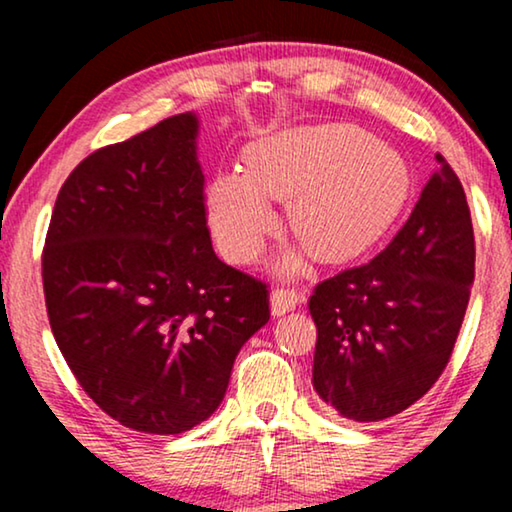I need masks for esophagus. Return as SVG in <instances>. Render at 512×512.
I'll list each match as a JSON object with an SVG mask.
<instances>
[{
    "label": "esophagus",
    "mask_w": 512,
    "mask_h": 512,
    "mask_svg": "<svg viewBox=\"0 0 512 512\" xmlns=\"http://www.w3.org/2000/svg\"><path fill=\"white\" fill-rule=\"evenodd\" d=\"M300 300H303V293L300 291H296V289H275L272 291V296H270V305H272V314H275V317H282V314H286V312H291L293 307H296Z\"/></svg>",
    "instance_id": "esophagus-1"
}]
</instances>
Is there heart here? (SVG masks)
I'll return each instance as SVG.
<instances>
[{
  "mask_svg": "<svg viewBox=\"0 0 512 512\" xmlns=\"http://www.w3.org/2000/svg\"><path fill=\"white\" fill-rule=\"evenodd\" d=\"M410 195V170L394 146L347 123L265 137L247 151V174H216L207 219L219 249L254 263L279 230L270 201L289 206L291 233L319 261L342 263L387 233Z\"/></svg>",
  "mask_w": 512,
  "mask_h": 512,
  "instance_id": "obj_1",
  "label": "heart"
}]
</instances>
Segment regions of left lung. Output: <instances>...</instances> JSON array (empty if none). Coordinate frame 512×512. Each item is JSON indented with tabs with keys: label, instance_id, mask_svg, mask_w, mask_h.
Here are the masks:
<instances>
[{
	"label": "left lung",
	"instance_id": "1",
	"mask_svg": "<svg viewBox=\"0 0 512 512\" xmlns=\"http://www.w3.org/2000/svg\"><path fill=\"white\" fill-rule=\"evenodd\" d=\"M410 219L370 263L324 279L312 382L352 422H380L419 401L450 361L475 277L464 186L440 156Z\"/></svg>",
	"mask_w": 512,
	"mask_h": 512
}]
</instances>
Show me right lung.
<instances>
[{
	"label": "right lung",
	"instance_id": "right-lung-1",
	"mask_svg": "<svg viewBox=\"0 0 512 512\" xmlns=\"http://www.w3.org/2000/svg\"><path fill=\"white\" fill-rule=\"evenodd\" d=\"M198 118L102 146L55 200L41 279L48 321L83 391L123 426L184 433L219 408L268 284L214 254Z\"/></svg>",
	"mask_w": 512,
	"mask_h": 512
}]
</instances>
